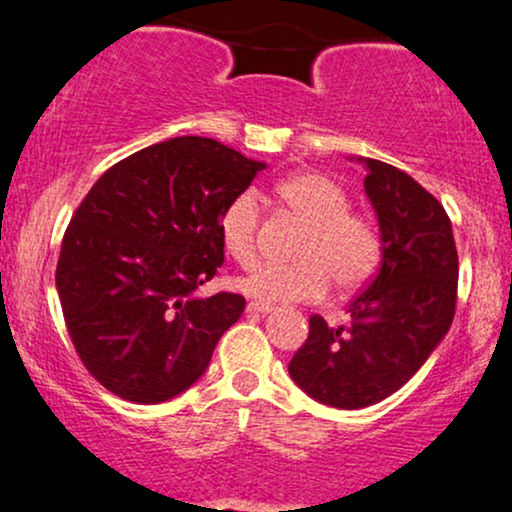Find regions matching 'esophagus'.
Wrapping results in <instances>:
<instances>
[{
	"label": "esophagus",
	"instance_id": "esophagus-1",
	"mask_svg": "<svg viewBox=\"0 0 512 512\" xmlns=\"http://www.w3.org/2000/svg\"><path fill=\"white\" fill-rule=\"evenodd\" d=\"M246 312H251V314H268V312H273V304H268V302H249V304H246Z\"/></svg>",
	"mask_w": 512,
	"mask_h": 512
}]
</instances>
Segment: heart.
I'll list each match as a JSON object with an SVG mask.
<instances>
[{"instance_id": "obj_1", "label": "heart", "mask_w": 512, "mask_h": 512, "mask_svg": "<svg viewBox=\"0 0 512 512\" xmlns=\"http://www.w3.org/2000/svg\"><path fill=\"white\" fill-rule=\"evenodd\" d=\"M283 203L309 225L297 266H261L237 280L244 295L258 302H314L329 292L331 278L341 290H355L380 266L382 237L370 217L348 210L346 191L329 176L300 171L275 186ZM261 203L254 191H241L222 208L217 234L227 256L241 266L256 261V229Z\"/></svg>"}]
</instances>
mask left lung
Returning <instances> with one entry per match:
<instances>
[{"label":"left lung","mask_w":512,"mask_h":512,"mask_svg":"<svg viewBox=\"0 0 512 512\" xmlns=\"http://www.w3.org/2000/svg\"><path fill=\"white\" fill-rule=\"evenodd\" d=\"M365 166V195L377 215L382 263L348 307V326L314 314L287 372L333 409H365L421 370L450 329L457 302V249L450 217L418 181L377 159Z\"/></svg>","instance_id":"left-lung-1"}]
</instances>
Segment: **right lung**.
<instances>
[{
  "label": "right lung",
  "mask_w": 512,
  "mask_h": 512,
  "mask_svg": "<svg viewBox=\"0 0 512 512\" xmlns=\"http://www.w3.org/2000/svg\"><path fill=\"white\" fill-rule=\"evenodd\" d=\"M266 162L210 137H174L113 164L74 212L55 285L74 348L108 392L162 404L203 377L244 312L198 297L225 261L217 217Z\"/></svg>",
  "instance_id": "right-lung-1"
}]
</instances>
